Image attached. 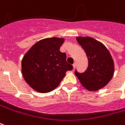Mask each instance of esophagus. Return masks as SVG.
<instances>
[{"label":"esophagus","instance_id":"esophagus-1","mask_svg":"<svg viewBox=\"0 0 125 125\" xmlns=\"http://www.w3.org/2000/svg\"><path fill=\"white\" fill-rule=\"evenodd\" d=\"M75 66H76V63H75L74 64H73V70L75 69Z\"/></svg>","mask_w":125,"mask_h":125}]
</instances>
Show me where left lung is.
Returning a JSON list of instances; mask_svg holds the SVG:
<instances>
[{"mask_svg": "<svg viewBox=\"0 0 125 125\" xmlns=\"http://www.w3.org/2000/svg\"><path fill=\"white\" fill-rule=\"evenodd\" d=\"M88 60L85 72L75 73L84 87L90 91H97L109 83L113 76L115 64L109 51L100 42L91 37H76Z\"/></svg>", "mask_w": 125, "mask_h": 125, "instance_id": "left-lung-1", "label": "left lung"}]
</instances>
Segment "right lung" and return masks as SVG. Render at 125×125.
<instances>
[{"instance_id":"1","label":"right lung","mask_w":125,"mask_h":125,"mask_svg":"<svg viewBox=\"0 0 125 125\" xmlns=\"http://www.w3.org/2000/svg\"><path fill=\"white\" fill-rule=\"evenodd\" d=\"M65 39L48 38L37 42L22 60V74L31 88L39 93L55 89L73 66L66 62V54L60 51Z\"/></svg>"}]
</instances>
